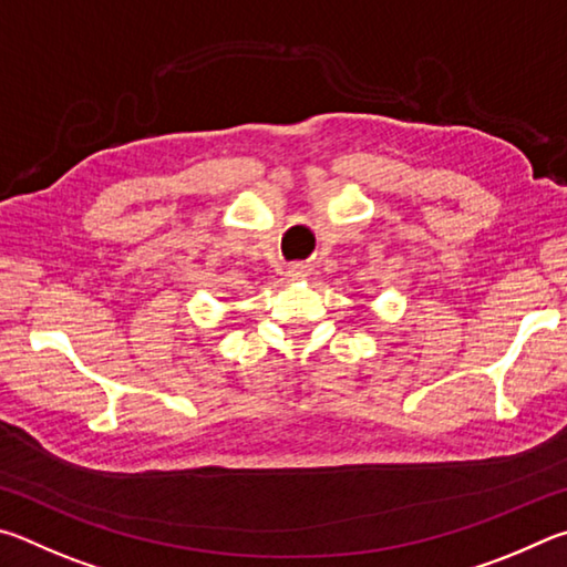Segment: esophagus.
I'll use <instances>...</instances> for the list:
<instances>
[{
    "instance_id": "obj_1",
    "label": "esophagus",
    "mask_w": 567,
    "mask_h": 567,
    "mask_svg": "<svg viewBox=\"0 0 567 567\" xmlns=\"http://www.w3.org/2000/svg\"><path fill=\"white\" fill-rule=\"evenodd\" d=\"M309 274H311V268L303 264H296L289 268V278H293V281H301V278H306Z\"/></svg>"
}]
</instances>
